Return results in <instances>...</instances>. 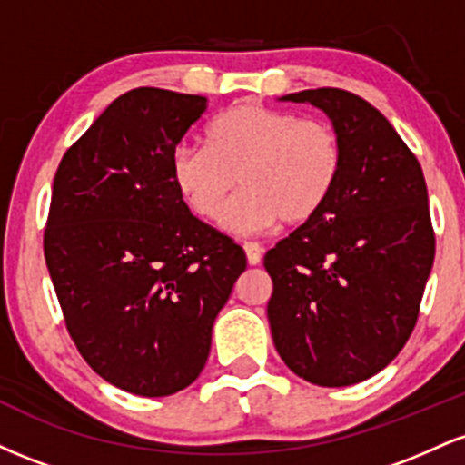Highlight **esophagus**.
Returning <instances> with one entry per match:
<instances>
[{
	"label": "esophagus",
	"mask_w": 465,
	"mask_h": 465,
	"mask_svg": "<svg viewBox=\"0 0 465 465\" xmlns=\"http://www.w3.org/2000/svg\"><path fill=\"white\" fill-rule=\"evenodd\" d=\"M244 253H247L249 264L262 262V247H260L258 242H244Z\"/></svg>",
	"instance_id": "1"
}]
</instances>
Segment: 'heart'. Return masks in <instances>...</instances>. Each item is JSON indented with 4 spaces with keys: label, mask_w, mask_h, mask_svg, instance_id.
<instances>
[{
    "label": "heart",
    "mask_w": 465,
    "mask_h": 465,
    "mask_svg": "<svg viewBox=\"0 0 465 465\" xmlns=\"http://www.w3.org/2000/svg\"><path fill=\"white\" fill-rule=\"evenodd\" d=\"M343 159V142L328 120L242 103L207 126V146L179 143L170 163L192 212L207 221L238 185L242 192L223 223L258 233L277 221L288 227L312 221L332 196Z\"/></svg>",
    "instance_id": "b5f03b06"
}]
</instances>
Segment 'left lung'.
Listing matches in <instances>:
<instances>
[{"label": "left lung", "mask_w": 465, "mask_h": 465, "mask_svg": "<svg viewBox=\"0 0 465 465\" xmlns=\"http://www.w3.org/2000/svg\"><path fill=\"white\" fill-rule=\"evenodd\" d=\"M284 100L323 109L345 159L323 210L266 251L271 334L303 381L356 385L385 370L418 323L435 258L424 173L361 95L322 87Z\"/></svg>", "instance_id": "1"}]
</instances>
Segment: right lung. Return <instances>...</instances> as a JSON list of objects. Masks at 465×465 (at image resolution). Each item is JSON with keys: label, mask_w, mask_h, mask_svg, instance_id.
Segmentation results:
<instances>
[{"label": "right lung", "mask_w": 465, "mask_h": 465, "mask_svg": "<svg viewBox=\"0 0 465 465\" xmlns=\"http://www.w3.org/2000/svg\"><path fill=\"white\" fill-rule=\"evenodd\" d=\"M205 109L203 95L126 92L67 148L52 185L44 253L67 332L98 376L135 396L199 378L247 269L173 177V151Z\"/></svg>", "instance_id": "1"}]
</instances>
